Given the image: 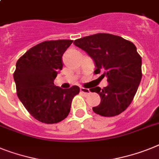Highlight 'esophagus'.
Wrapping results in <instances>:
<instances>
[{
  "mask_svg": "<svg viewBox=\"0 0 159 159\" xmlns=\"http://www.w3.org/2000/svg\"><path fill=\"white\" fill-rule=\"evenodd\" d=\"M80 90H81V92L84 93V94H90V92L89 89H86V88H83V87L80 88Z\"/></svg>",
  "mask_w": 159,
  "mask_h": 159,
  "instance_id": "esophagus-1",
  "label": "esophagus"
}]
</instances>
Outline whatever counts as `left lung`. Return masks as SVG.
Masks as SVG:
<instances>
[{
    "label": "left lung",
    "mask_w": 159,
    "mask_h": 159,
    "mask_svg": "<svg viewBox=\"0 0 159 159\" xmlns=\"http://www.w3.org/2000/svg\"><path fill=\"white\" fill-rule=\"evenodd\" d=\"M73 43L94 61V73L103 72L102 76L107 78V86L90 90L101 98L93 111L102 116L120 114L133 101L142 77L141 57L135 45L122 37L105 33L78 39Z\"/></svg>",
    "instance_id": "8db88e82"
}]
</instances>
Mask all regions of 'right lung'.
Wrapping results in <instances>:
<instances>
[{"mask_svg": "<svg viewBox=\"0 0 159 159\" xmlns=\"http://www.w3.org/2000/svg\"><path fill=\"white\" fill-rule=\"evenodd\" d=\"M73 40L45 41L33 47L17 61L14 79L17 94L37 120L56 124L68 116L80 88L62 89L54 80L62 68V57Z\"/></svg>", "mask_w": 159, "mask_h": 159, "instance_id": "1", "label": "right lung"}]
</instances>
